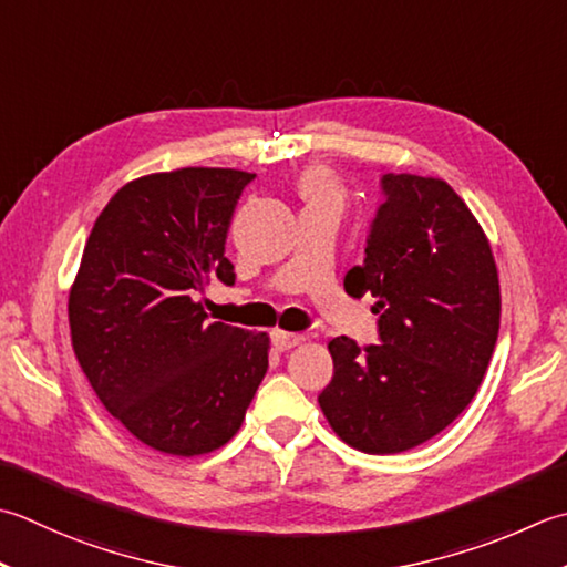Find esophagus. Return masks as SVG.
<instances>
[{
    "label": "esophagus",
    "mask_w": 567,
    "mask_h": 567,
    "mask_svg": "<svg viewBox=\"0 0 567 567\" xmlns=\"http://www.w3.org/2000/svg\"><path fill=\"white\" fill-rule=\"evenodd\" d=\"M270 339H272V347H275L277 351H287V349L297 347V343L302 341L305 337H302V334H295V331H282V329H275L272 334H270Z\"/></svg>",
    "instance_id": "34e87169"
}]
</instances>
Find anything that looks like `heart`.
I'll use <instances>...</instances> for the list:
<instances>
[{
  "mask_svg": "<svg viewBox=\"0 0 567 567\" xmlns=\"http://www.w3.org/2000/svg\"><path fill=\"white\" fill-rule=\"evenodd\" d=\"M302 194L309 198H337V186L331 176L321 169L309 172L302 179Z\"/></svg>",
  "mask_w": 567,
  "mask_h": 567,
  "instance_id": "heart-1",
  "label": "heart"
}]
</instances>
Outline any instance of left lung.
<instances>
[{
  "mask_svg": "<svg viewBox=\"0 0 567 567\" xmlns=\"http://www.w3.org/2000/svg\"><path fill=\"white\" fill-rule=\"evenodd\" d=\"M381 188L365 258L343 277L351 297H375L381 343L331 339L319 393L331 430L365 454L423 445L472 403L502 317L489 240L454 188L415 174Z\"/></svg>",
  "mask_w": 567,
  "mask_h": 567,
  "instance_id": "left-lung-1",
  "label": "left lung"
}]
</instances>
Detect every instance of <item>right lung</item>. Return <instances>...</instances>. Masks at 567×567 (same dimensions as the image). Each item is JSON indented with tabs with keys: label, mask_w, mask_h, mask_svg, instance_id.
Masks as SVG:
<instances>
[{
	"label": "right lung",
	"mask_w": 567,
	"mask_h": 567,
	"mask_svg": "<svg viewBox=\"0 0 567 567\" xmlns=\"http://www.w3.org/2000/svg\"><path fill=\"white\" fill-rule=\"evenodd\" d=\"M255 174H150L110 198L69 295L75 359L100 403L152 450L214 452L236 435L268 371L265 331L208 321L196 297L236 282L233 208Z\"/></svg>",
	"instance_id": "right-lung-1"
}]
</instances>
